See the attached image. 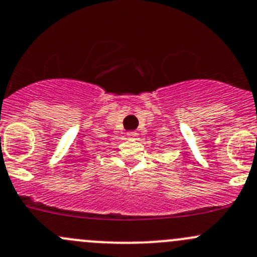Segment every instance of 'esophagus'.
<instances>
[{
    "instance_id": "obj_1",
    "label": "esophagus",
    "mask_w": 257,
    "mask_h": 257,
    "mask_svg": "<svg viewBox=\"0 0 257 257\" xmlns=\"http://www.w3.org/2000/svg\"><path fill=\"white\" fill-rule=\"evenodd\" d=\"M137 136H138V134H137L136 132H128V133H126V137H128V138H131V139L137 138Z\"/></svg>"
}]
</instances>
